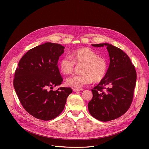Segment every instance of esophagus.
I'll use <instances>...</instances> for the list:
<instances>
[{"instance_id":"obj_1","label":"esophagus","mask_w":149,"mask_h":149,"mask_svg":"<svg viewBox=\"0 0 149 149\" xmlns=\"http://www.w3.org/2000/svg\"><path fill=\"white\" fill-rule=\"evenodd\" d=\"M83 90V88H73V91H75V92H77V91H82Z\"/></svg>"}]
</instances>
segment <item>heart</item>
I'll return each instance as SVG.
<instances>
[{"mask_svg":"<svg viewBox=\"0 0 149 149\" xmlns=\"http://www.w3.org/2000/svg\"><path fill=\"white\" fill-rule=\"evenodd\" d=\"M68 56L63 57L59 62V68L64 74H71L75 63L83 64L82 74L70 77L67 79V84L72 88H80L91 84L93 81L98 82L102 81L107 72L108 63L104 58L89 48H82L72 51Z\"/></svg>","mask_w":149,"mask_h":149,"instance_id":"obj_1","label":"heart"}]
</instances>
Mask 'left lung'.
<instances>
[{"label": "left lung", "mask_w": 149, "mask_h": 149, "mask_svg": "<svg viewBox=\"0 0 149 149\" xmlns=\"http://www.w3.org/2000/svg\"><path fill=\"white\" fill-rule=\"evenodd\" d=\"M107 47L110 63L104 79L92 90L88 102L90 114L101 121L116 119L129 110L133 99L137 74L128 56L120 48L109 44L92 45Z\"/></svg>", "instance_id": "obj_1"}]
</instances>
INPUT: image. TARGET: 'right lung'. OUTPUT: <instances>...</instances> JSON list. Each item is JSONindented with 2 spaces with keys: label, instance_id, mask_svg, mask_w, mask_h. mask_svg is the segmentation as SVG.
Returning a JSON list of instances; mask_svg holds the SVG:
<instances>
[{
  "label": "right lung",
  "instance_id": "1",
  "mask_svg": "<svg viewBox=\"0 0 149 149\" xmlns=\"http://www.w3.org/2000/svg\"><path fill=\"white\" fill-rule=\"evenodd\" d=\"M59 44L47 42L29 50L20 59L13 79V86L24 109L34 117L52 120L63 110L71 88L61 87L63 78L58 61L64 52Z\"/></svg>",
  "mask_w": 149,
  "mask_h": 149
}]
</instances>
